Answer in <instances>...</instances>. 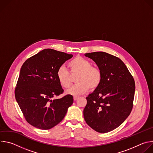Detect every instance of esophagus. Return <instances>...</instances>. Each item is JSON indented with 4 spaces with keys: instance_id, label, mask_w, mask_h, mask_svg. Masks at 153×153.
Segmentation results:
<instances>
[{
    "instance_id": "1",
    "label": "esophagus",
    "mask_w": 153,
    "mask_h": 153,
    "mask_svg": "<svg viewBox=\"0 0 153 153\" xmlns=\"http://www.w3.org/2000/svg\"><path fill=\"white\" fill-rule=\"evenodd\" d=\"M77 99H78V97H77V96H74V97H73L74 100H76Z\"/></svg>"
}]
</instances>
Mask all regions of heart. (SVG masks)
Instances as JSON below:
<instances>
[{
	"label": "heart",
	"instance_id": "b5f03b06",
	"mask_svg": "<svg viewBox=\"0 0 153 153\" xmlns=\"http://www.w3.org/2000/svg\"><path fill=\"white\" fill-rule=\"evenodd\" d=\"M72 76L77 75L76 79V85L66 91L68 94L77 96L84 94L88 90L93 91L97 90L102 80L101 70L92 66V63L81 56H77L68 63ZM70 73L64 67H60L56 73L57 79L62 87L68 88L73 83Z\"/></svg>",
	"mask_w": 153,
	"mask_h": 153
}]
</instances>
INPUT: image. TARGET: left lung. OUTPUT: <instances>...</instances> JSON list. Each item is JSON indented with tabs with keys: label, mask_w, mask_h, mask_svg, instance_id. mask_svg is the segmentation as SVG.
Segmentation results:
<instances>
[{
	"label": "left lung",
	"mask_w": 153,
	"mask_h": 153,
	"mask_svg": "<svg viewBox=\"0 0 153 153\" xmlns=\"http://www.w3.org/2000/svg\"><path fill=\"white\" fill-rule=\"evenodd\" d=\"M102 72L99 88L86 97L83 110L86 123L96 131L108 133L119 126L133 106L135 82L125 63L105 52L85 54Z\"/></svg>",
	"instance_id": "1"
}]
</instances>
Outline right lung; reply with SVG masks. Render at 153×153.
<instances>
[{
	"mask_svg": "<svg viewBox=\"0 0 153 153\" xmlns=\"http://www.w3.org/2000/svg\"><path fill=\"white\" fill-rule=\"evenodd\" d=\"M73 57L53 49H45L28 59L21 67L15 97L26 120L41 129L59 123L73 103L70 94L53 99L63 93L56 73Z\"/></svg>",
	"mask_w": 153,
	"mask_h": 153,
	"instance_id": "1",
	"label": "right lung"
}]
</instances>
